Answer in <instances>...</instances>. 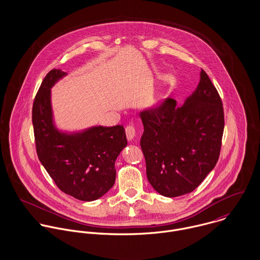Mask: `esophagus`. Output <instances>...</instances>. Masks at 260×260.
Segmentation results:
<instances>
[{
	"instance_id": "34e87169",
	"label": "esophagus",
	"mask_w": 260,
	"mask_h": 260,
	"mask_svg": "<svg viewBox=\"0 0 260 260\" xmlns=\"http://www.w3.org/2000/svg\"><path fill=\"white\" fill-rule=\"evenodd\" d=\"M125 132H126V137L129 141H131L132 139H134L135 135H136V130L135 127L133 125H129L125 128Z\"/></svg>"
}]
</instances>
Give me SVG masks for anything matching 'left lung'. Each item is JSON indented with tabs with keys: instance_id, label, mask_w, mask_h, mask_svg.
Here are the masks:
<instances>
[{
	"instance_id": "8db88e82",
	"label": "left lung",
	"mask_w": 260,
	"mask_h": 260,
	"mask_svg": "<svg viewBox=\"0 0 260 260\" xmlns=\"http://www.w3.org/2000/svg\"><path fill=\"white\" fill-rule=\"evenodd\" d=\"M139 116L150 184L166 197L192 192L215 167L221 149L222 101L208 75L201 69L199 84L183 105L167 98Z\"/></svg>"
}]
</instances>
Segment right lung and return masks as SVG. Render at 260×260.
<instances>
[{
  "label": "right lung",
  "mask_w": 260,
  "mask_h": 260,
  "mask_svg": "<svg viewBox=\"0 0 260 260\" xmlns=\"http://www.w3.org/2000/svg\"><path fill=\"white\" fill-rule=\"evenodd\" d=\"M66 73L51 70L44 78L33 103L32 121L38 157L64 193L82 201H93L114 185L115 161L126 147L122 125L94 126L65 133L54 125L51 88Z\"/></svg>",
  "instance_id": "1"
}]
</instances>
